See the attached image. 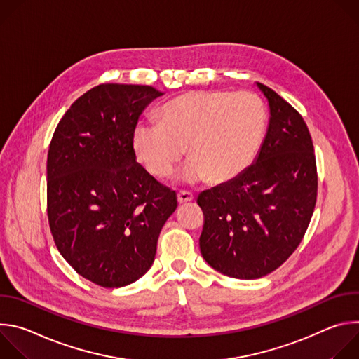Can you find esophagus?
I'll return each mask as SVG.
<instances>
[{
    "label": "esophagus",
    "mask_w": 359,
    "mask_h": 359,
    "mask_svg": "<svg viewBox=\"0 0 359 359\" xmlns=\"http://www.w3.org/2000/svg\"><path fill=\"white\" fill-rule=\"evenodd\" d=\"M194 197H193V194L190 193V191H179L177 193V201L180 203V204H183V203H189V201H191Z\"/></svg>",
    "instance_id": "esophagus-1"
}]
</instances>
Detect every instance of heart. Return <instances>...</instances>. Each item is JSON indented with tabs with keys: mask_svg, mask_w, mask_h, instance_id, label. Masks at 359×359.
Listing matches in <instances>:
<instances>
[{
	"mask_svg": "<svg viewBox=\"0 0 359 359\" xmlns=\"http://www.w3.org/2000/svg\"><path fill=\"white\" fill-rule=\"evenodd\" d=\"M267 112L251 92L196 90L161 109V122L140 121L132 136L136 156L156 177L169 176L186 153L179 179L226 183L244 173L263 143Z\"/></svg>",
	"mask_w": 359,
	"mask_h": 359,
	"instance_id": "b5f03b06",
	"label": "heart"
}]
</instances>
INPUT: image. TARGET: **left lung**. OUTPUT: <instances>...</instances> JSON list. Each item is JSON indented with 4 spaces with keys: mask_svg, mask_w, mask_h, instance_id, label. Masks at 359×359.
<instances>
[{
    "mask_svg": "<svg viewBox=\"0 0 359 359\" xmlns=\"http://www.w3.org/2000/svg\"><path fill=\"white\" fill-rule=\"evenodd\" d=\"M270 121L257 158L238 177L198 194L203 259L219 273L260 278L301 243L317 200V165L302 116L269 86Z\"/></svg>",
    "mask_w": 359,
    "mask_h": 359,
    "instance_id": "obj_1",
    "label": "left lung"
}]
</instances>
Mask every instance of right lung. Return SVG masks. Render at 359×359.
<instances>
[{
    "mask_svg": "<svg viewBox=\"0 0 359 359\" xmlns=\"http://www.w3.org/2000/svg\"><path fill=\"white\" fill-rule=\"evenodd\" d=\"M163 92L102 83L60 121L46 161L48 220L68 264L105 288L139 280L155 262L158 238L177 208L176 191L136 162L139 116Z\"/></svg>",
    "mask_w": 359,
    "mask_h": 359,
    "instance_id": "right-lung-1",
    "label": "right lung"
}]
</instances>
